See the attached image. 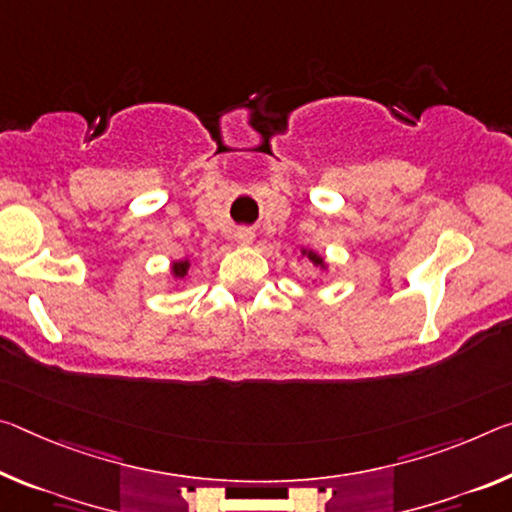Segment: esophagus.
<instances>
[{"instance_id": "34e87169", "label": "esophagus", "mask_w": 512, "mask_h": 512, "mask_svg": "<svg viewBox=\"0 0 512 512\" xmlns=\"http://www.w3.org/2000/svg\"><path fill=\"white\" fill-rule=\"evenodd\" d=\"M234 237H237V241L239 243H253V239H255V234H253V230H248V227H241V230H237V234H234Z\"/></svg>"}]
</instances>
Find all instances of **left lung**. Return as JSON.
Wrapping results in <instances>:
<instances>
[{
  "label": "left lung",
  "mask_w": 512,
  "mask_h": 512,
  "mask_svg": "<svg viewBox=\"0 0 512 512\" xmlns=\"http://www.w3.org/2000/svg\"><path fill=\"white\" fill-rule=\"evenodd\" d=\"M303 255H307V259H310L314 266H321V269H323V259L316 255V253H312V250H310V253H307V250H303Z\"/></svg>",
  "instance_id": "obj_1"
}]
</instances>
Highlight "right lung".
<instances>
[{"label": "right lung", "instance_id": "obj_1", "mask_svg": "<svg viewBox=\"0 0 512 512\" xmlns=\"http://www.w3.org/2000/svg\"><path fill=\"white\" fill-rule=\"evenodd\" d=\"M186 271H189V262H175L173 264V275H175V278H184Z\"/></svg>", "mask_w": 512, "mask_h": 512}]
</instances>
